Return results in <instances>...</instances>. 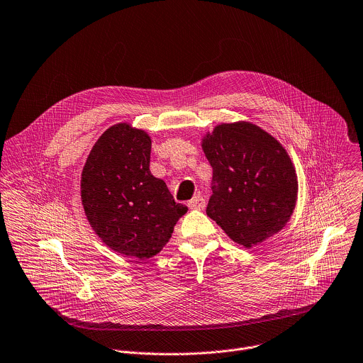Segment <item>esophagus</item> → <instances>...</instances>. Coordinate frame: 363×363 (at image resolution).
Instances as JSON below:
<instances>
[{
    "mask_svg": "<svg viewBox=\"0 0 363 363\" xmlns=\"http://www.w3.org/2000/svg\"><path fill=\"white\" fill-rule=\"evenodd\" d=\"M188 206H189L191 209H203V208H205V199H203L202 196L196 195V196H194V198L188 202Z\"/></svg>",
    "mask_w": 363,
    "mask_h": 363,
    "instance_id": "esophagus-1",
    "label": "esophagus"
}]
</instances>
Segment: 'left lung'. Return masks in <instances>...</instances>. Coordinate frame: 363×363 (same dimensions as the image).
Segmentation results:
<instances>
[{
  "label": "left lung",
  "mask_w": 363,
  "mask_h": 363,
  "mask_svg": "<svg viewBox=\"0 0 363 363\" xmlns=\"http://www.w3.org/2000/svg\"><path fill=\"white\" fill-rule=\"evenodd\" d=\"M202 150L213 168L206 213L233 242L252 247L287 225L298 181L273 135L249 121L222 123L202 138Z\"/></svg>",
  "instance_id": "obj_1"
}]
</instances>
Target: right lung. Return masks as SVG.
Segmentation results:
<instances>
[{
  "instance_id": "add662e5",
  "label": "right lung",
  "mask_w": 363,
  "mask_h": 363,
  "mask_svg": "<svg viewBox=\"0 0 363 363\" xmlns=\"http://www.w3.org/2000/svg\"><path fill=\"white\" fill-rule=\"evenodd\" d=\"M151 138L128 123L107 128L82 171L86 218L111 250L140 260L160 253L188 208L150 171Z\"/></svg>"
}]
</instances>
